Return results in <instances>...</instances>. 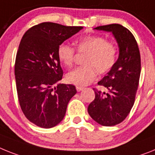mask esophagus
I'll list each match as a JSON object with an SVG mask.
<instances>
[{
	"label": "esophagus",
	"mask_w": 155,
	"mask_h": 155,
	"mask_svg": "<svg viewBox=\"0 0 155 155\" xmlns=\"http://www.w3.org/2000/svg\"><path fill=\"white\" fill-rule=\"evenodd\" d=\"M76 89H77V91H78V92H80V91L83 90V89H84V88H83V87L77 86V87H76Z\"/></svg>",
	"instance_id": "1"
}]
</instances>
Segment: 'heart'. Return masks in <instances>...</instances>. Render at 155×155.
I'll return each mask as SVG.
<instances>
[{
    "label": "heart",
    "mask_w": 155,
    "mask_h": 155,
    "mask_svg": "<svg viewBox=\"0 0 155 155\" xmlns=\"http://www.w3.org/2000/svg\"><path fill=\"white\" fill-rule=\"evenodd\" d=\"M79 53H86L83 59L84 66L73 70L67 74V80L78 86H84L95 80L97 71L100 74L107 73L117 60L115 45L100 36H84L75 42ZM58 57L67 67H72L75 57L74 48L62 44L58 48Z\"/></svg>",
    "instance_id": "heart-1"
}]
</instances>
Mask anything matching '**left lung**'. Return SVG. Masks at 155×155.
Here are the masks:
<instances>
[{"label": "left lung", "instance_id": "8db88e82", "mask_svg": "<svg viewBox=\"0 0 155 155\" xmlns=\"http://www.w3.org/2000/svg\"><path fill=\"white\" fill-rule=\"evenodd\" d=\"M95 30L111 32L119 48L118 59L98 82L107 92L93 88L96 96L88 112L104 126H114L125 119L133 107L140 76V53L133 34L120 24L97 26Z\"/></svg>", "mask_w": 155, "mask_h": 155}]
</instances>
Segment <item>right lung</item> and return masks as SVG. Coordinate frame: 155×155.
Returning a JSON list of instances; mask_svg holds the SVG:
<instances>
[{
	"label": "right lung",
	"mask_w": 155,
	"mask_h": 155,
	"mask_svg": "<svg viewBox=\"0 0 155 155\" xmlns=\"http://www.w3.org/2000/svg\"><path fill=\"white\" fill-rule=\"evenodd\" d=\"M82 28L42 22L29 29L21 40L15 63L18 102L26 118L41 128L57 125L76 94L74 85L59 83L63 72L57 51Z\"/></svg>",
	"instance_id": "1"
}]
</instances>
